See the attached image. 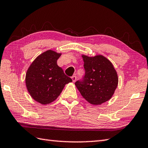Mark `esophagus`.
I'll use <instances>...</instances> for the list:
<instances>
[{"instance_id":"esophagus-1","label":"esophagus","mask_w":148,"mask_h":148,"mask_svg":"<svg viewBox=\"0 0 148 148\" xmlns=\"http://www.w3.org/2000/svg\"><path fill=\"white\" fill-rule=\"evenodd\" d=\"M71 78H72V82H76V76H72Z\"/></svg>"}]
</instances>
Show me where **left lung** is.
Here are the masks:
<instances>
[{"mask_svg": "<svg viewBox=\"0 0 148 148\" xmlns=\"http://www.w3.org/2000/svg\"><path fill=\"white\" fill-rule=\"evenodd\" d=\"M85 75L75 83L83 98L99 105L111 99L118 85V76L110 61L102 55H82Z\"/></svg>", "mask_w": 148, "mask_h": 148, "instance_id": "1", "label": "left lung"}]
</instances>
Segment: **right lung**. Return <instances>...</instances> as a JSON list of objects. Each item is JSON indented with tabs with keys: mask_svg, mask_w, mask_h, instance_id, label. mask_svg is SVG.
I'll return each instance as SVG.
<instances>
[{
	"mask_svg": "<svg viewBox=\"0 0 148 148\" xmlns=\"http://www.w3.org/2000/svg\"><path fill=\"white\" fill-rule=\"evenodd\" d=\"M62 53L48 50L31 63L25 74V85L31 97L42 105L53 102L65 85L72 80L57 65Z\"/></svg>",
	"mask_w": 148,
	"mask_h": 148,
	"instance_id": "add662e5",
	"label": "right lung"
}]
</instances>
